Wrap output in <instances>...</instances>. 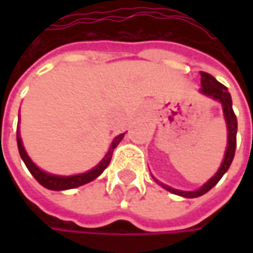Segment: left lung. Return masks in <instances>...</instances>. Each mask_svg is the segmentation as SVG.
<instances>
[{"instance_id":"8db88e82","label":"left lung","mask_w":253,"mask_h":253,"mask_svg":"<svg viewBox=\"0 0 253 253\" xmlns=\"http://www.w3.org/2000/svg\"><path fill=\"white\" fill-rule=\"evenodd\" d=\"M200 74H201V88H200V92L204 94V95H209V97L222 104L224 117H225V121H227V128H228V146H227V152H225V158L222 161V165L219 166L218 171L201 189L196 190V191H181V190L171 189V187L166 186V184H162V187L170 191V193L181 196V197H187V199H194V197H200V196L206 194L207 191H210L218 183L221 177L224 176V173L229 169V166L232 163V159H234V155H235V148H237L238 121H237L235 112L232 110V100H231V94L228 92V88L224 84L217 82L211 74L206 73V72H200Z\"/></svg>"}]
</instances>
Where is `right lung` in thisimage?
Returning a JSON list of instances; mask_svg holds the SVG:
<instances>
[{
  "mask_svg": "<svg viewBox=\"0 0 253 253\" xmlns=\"http://www.w3.org/2000/svg\"><path fill=\"white\" fill-rule=\"evenodd\" d=\"M122 138H124V133L118 135V136L114 139L111 148H110L108 153L105 155V158H104V159H102V161L100 162L94 169L90 170V171L83 173V174H76V176H54V174H49V173H46V171H43V170H41L38 166H36V165H35L34 162L29 159V156L26 155L24 146H22V141H21L19 132H16L18 151H19V155H21L22 161L25 162L26 168H28V170H29L31 173H32V176H34L35 179L38 180L43 187H46V189H49V190L74 189V187L83 186V184H85V183H88V181H91V180L95 179V177H98L102 171L107 169V166L110 165L112 152H114V149L118 146V143L121 142Z\"/></svg>",
  "mask_w": 253,
  "mask_h": 253,
  "instance_id": "right-lung-1",
  "label": "right lung"
}]
</instances>
